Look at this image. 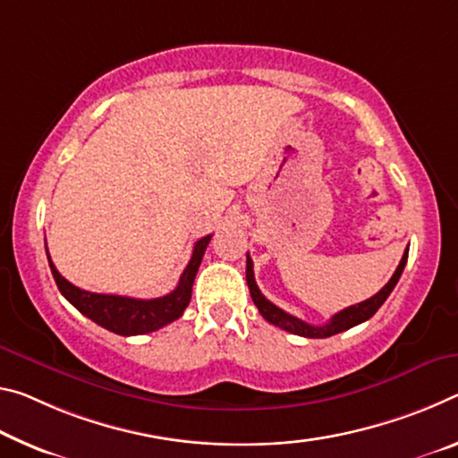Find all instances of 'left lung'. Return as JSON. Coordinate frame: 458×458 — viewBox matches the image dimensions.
<instances>
[{
  "mask_svg": "<svg viewBox=\"0 0 458 458\" xmlns=\"http://www.w3.org/2000/svg\"><path fill=\"white\" fill-rule=\"evenodd\" d=\"M405 263H408V249H405L402 260H399L394 277L386 283V287H383L381 292H377L373 297H369V300L357 303V306H351L343 311H338V314H334L330 318V322H326L322 326H311L308 322H303V320H300V318L287 314V311H283L281 308L275 306V303L268 301L267 297L260 293V289L257 287L255 271H252V260H250L249 252H246V283H249L252 301H255V306L259 308L260 316H263L267 322L279 326V328L292 332V334H297V336L328 338V336H334V334L352 328V326L367 322L369 318L375 316V311L383 306V301H386L389 293L394 292V287L397 285L399 277H402Z\"/></svg>",
  "mask_w": 458,
  "mask_h": 458,
  "instance_id": "1",
  "label": "left lung"
}]
</instances>
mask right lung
Wrapping results in <instances>:
<instances>
[{"label":"right lung","instance_id":"1","mask_svg":"<svg viewBox=\"0 0 458 458\" xmlns=\"http://www.w3.org/2000/svg\"><path fill=\"white\" fill-rule=\"evenodd\" d=\"M212 234L199 238L193 246L191 260L187 263L183 275H181L179 285L173 289L169 295L157 297V300H136V297L124 295H107V293H91L85 289H79L69 283L63 275L56 271L53 260L48 257L50 271L56 281L59 292L67 297V301L72 303L83 316L89 318L101 328L110 330L120 336H136V334L155 332L163 326L175 322L181 318L185 308L190 306L193 279L198 275L201 265L203 252H206Z\"/></svg>","mask_w":458,"mask_h":458}]
</instances>
